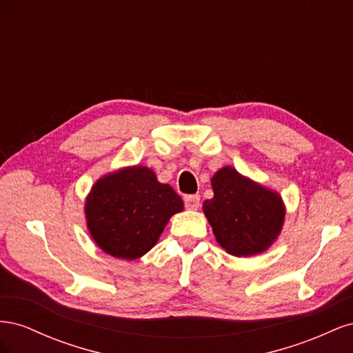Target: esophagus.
<instances>
[{
	"instance_id": "1",
	"label": "esophagus",
	"mask_w": 353,
	"mask_h": 353,
	"mask_svg": "<svg viewBox=\"0 0 353 353\" xmlns=\"http://www.w3.org/2000/svg\"><path fill=\"white\" fill-rule=\"evenodd\" d=\"M184 203H185V208L190 209V210H197L199 206H200V196L199 194H194V196H187L184 199Z\"/></svg>"
}]
</instances>
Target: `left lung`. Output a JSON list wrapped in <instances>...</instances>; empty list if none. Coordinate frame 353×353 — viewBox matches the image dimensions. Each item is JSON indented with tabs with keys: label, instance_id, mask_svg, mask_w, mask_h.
I'll list each match as a JSON object with an SVG mask.
<instances>
[{
	"label": "left lung",
	"instance_id": "8db88e82",
	"mask_svg": "<svg viewBox=\"0 0 353 353\" xmlns=\"http://www.w3.org/2000/svg\"><path fill=\"white\" fill-rule=\"evenodd\" d=\"M210 181L213 197L203 201V212L221 248L239 258L268 250L284 225L283 197L232 166L221 168Z\"/></svg>",
	"mask_w": 353,
	"mask_h": 353
}]
</instances>
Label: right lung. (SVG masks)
Returning <instances> with one entry per match:
<instances>
[{
	"label": "right lung",
	"instance_id": "right-lung-1",
	"mask_svg": "<svg viewBox=\"0 0 353 353\" xmlns=\"http://www.w3.org/2000/svg\"><path fill=\"white\" fill-rule=\"evenodd\" d=\"M184 201L154 170L134 165L104 174L85 199V219L94 243L113 258L135 261L152 250Z\"/></svg>",
	"mask_w": 353,
	"mask_h": 353
}]
</instances>
